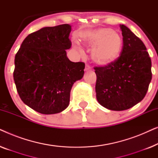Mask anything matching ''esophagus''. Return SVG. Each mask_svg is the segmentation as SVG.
Returning a JSON list of instances; mask_svg holds the SVG:
<instances>
[{
    "label": "esophagus",
    "instance_id": "1",
    "mask_svg": "<svg viewBox=\"0 0 158 158\" xmlns=\"http://www.w3.org/2000/svg\"><path fill=\"white\" fill-rule=\"evenodd\" d=\"M90 70V68L89 65H88V64H85V71H88Z\"/></svg>",
    "mask_w": 158,
    "mask_h": 158
}]
</instances>
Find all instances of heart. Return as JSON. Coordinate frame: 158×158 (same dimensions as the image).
<instances>
[{"label": "heart", "mask_w": 158, "mask_h": 158, "mask_svg": "<svg viewBox=\"0 0 158 158\" xmlns=\"http://www.w3.org/2000/svg\"><path fill=\"white\" fill-rule=\"evenodd\" d=\"M82 42L92 48L91 60L96 65L107 67L114 63L120 57L123 47V38L120 34L109 28H99L85 34ZM75 48L82 52L81 47Z\"/></svg>", "instance_id": "heart-1"}]
</instances>
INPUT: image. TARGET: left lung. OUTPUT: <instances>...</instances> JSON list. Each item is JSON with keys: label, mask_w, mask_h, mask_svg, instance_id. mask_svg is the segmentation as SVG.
<instances>
[{"label": "left lung", "mask_w": 158, "mask_h": 158, "mask_svg": "<svg viewBox=\"0 0 158 158\" xmlns=\"http://www.w3.org/2000/svg\"><path fill=\"white\" fill-rule=\"evenodd\" d=\"M123 47L111 65L95 67L98 102L113 111H124L144 98L151 80L152 62L142 41L128 27L120 25Z\"/></svg>", "instance_id": "obj_1"}]
</instances>
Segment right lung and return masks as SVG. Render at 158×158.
Returning <instances> with one entry per match:
<instances>
[{
  "mask_svg": "<svg viewBox=\"0 0 158 158\" xmlns=\"http://www.w3.org/2000/svg\"><path fill=\"white\" fill-rule=\"evenodd\" d=\"M70 24L44 27L28 35L15 56L14 79L23 103L43 114L64 111L70 90L84 75L83 62H71Z\"/></svg>",
  "mask_w": 158,
  "mask_h": 158,
  "instance_id": "right-lung-1",
  "label": "right lung"
}]
</instances>
